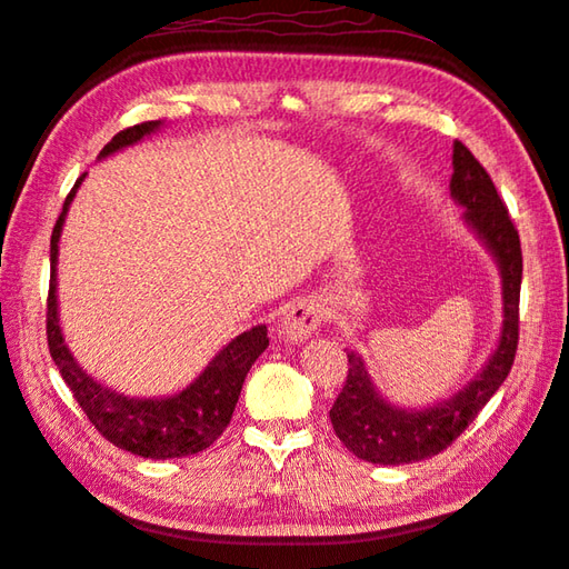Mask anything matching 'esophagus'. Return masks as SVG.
Masks as SVG:
<instances>
[{
	"label": "esophagus",
	"instance_id": "34e87169",
	"mask_svg": "<svg viewBox=\"0 0 569 569\" xmlns=\"http://www.w3.org/2000/svg\"><path fill=\"white\" fill-rule=\"evenodd\" d=\"M323 321V309L311 299H301L289 307L282 321V333L287 340H305Z\"/></svg>",
	"mask_w": 569,
	"mask_h": 569
}]
</instances>
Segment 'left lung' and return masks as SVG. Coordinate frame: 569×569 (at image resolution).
<instances>
[{
	"label": "left lung",
	"mask_w": 569,
	"mask_h": 569,
	"mask_svg": "<svg viewBox=\"0 0 569 569\" xmlns=\"http://www.w3.org/2000/svg\"><path fill=\"white\" fill-rule=\"evenodd\" d=\"M450 194L465 207V221L497 258L503 280V328L487 368L456 397L423 411H401L377 395L362 360L348 352V377L331 411L333 431L352 456L377 465H407L438 456L470 426L507 380L519 348V297L523 256L521 238L489 172L470 148L452 146Z\"/></svg>",
	"instance_id": "8db88e82"
}]
</instances>
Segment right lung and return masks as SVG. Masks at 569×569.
Wrapping results in <instances>:
<instances>
[{"label": "right lung", "instance_id": "add662e5", "mask_svg": "<svg viewBox=\"0 0 569 569\" xmlns=\"http://www.w3.org/2000/svg\"><path fill=\"white\" fill-rule=\"evenodd\" d=\"M160 121H143L119 131L104 146L99 158L117 153L119 148L133 146L143 136L156 131ZM84 178V174H82ZM82 178L74 182L70 194L66 197L60 217L56 221L53 236H50V287L46 301V336L50 358L58 365L62 380L70 387L72 397L78 399L87 419L102 433L109 443L123 448L141 458L170 460L194 456L207 450L217 440L226 426H229L233 409L241 397L246 375L260 352L268 348V326H256L250 331L233 338L209 368L199 375L184 391L168 399H133L111 391L109 387L94 382L87 375L62 340L58 326V301H56V262H58V241L62 231V221L70 201L78 192Z\"/></svg>", "mask_w": 569, "mask_h": 569}]
</instances>
